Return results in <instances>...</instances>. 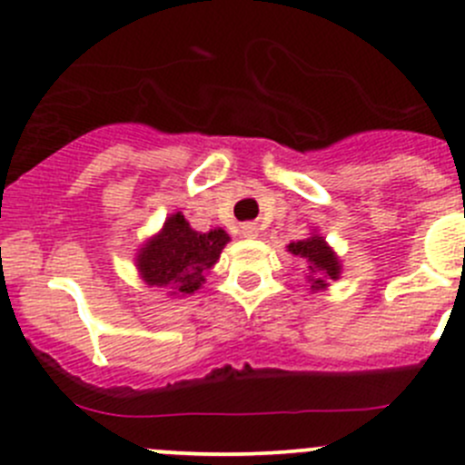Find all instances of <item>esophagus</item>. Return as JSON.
Returning <instances> with one entry per match:
<instances>
[{
	"instance_id": "obj_1",
	"label": "esophagus",
	"mask_w": 465,
	"mask_h": 465,
	"mask_svg": "<svg viewBox=\"0 0 465 465\" xmlns=\"http://www.w3.org/2000/svg\"><path fill=\"white\" fill-rule=\"evenodd\" d=\"M241 233H242V238H256L259 229H256V224L247 223V224H242V227H241Z\"/></svg>"
}]
</instances>
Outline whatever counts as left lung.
Segmentation results:
<instances>
[{
	"instance_id": "1",
	"label": "left lung",
	"mask_w": 465,
	"mask_h": 465,
	"mask_svg": "<svg viewBox=\"0 0 465 465\" xmlns=\"http://www.w3.org/2000/svg\"><path fill=\"white\" fill-rule=\"evenodd\" d=\"M288 252L302 261L306 267V279L311 283L312 292H320L331 285V281H337L341 276V261L337 252L332 250L317 229H312L311 236L303 241L290 242Z\"/></svg>"
}]
</instances>
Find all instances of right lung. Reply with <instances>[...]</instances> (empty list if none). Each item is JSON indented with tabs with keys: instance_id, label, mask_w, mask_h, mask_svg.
<instances>
[{
	"instance_id": "right-lung-1",
	"label": "right lung",
	"mask_w": 465,
	"mask_h": 465,
	"mask_svg": "<svg viewBox=\"0 0 465 465\" xmlns=\"http://www.w3.org/2000/svg\"><path fill=\"white\" fill-rule=\"evenodd\" d=\"M229 241V233L220 227L206 233L195 232L182 211H175L139 247L134 265L148 288H163L168 297H186L203 288L204 276Z\"/></svg>"
}]
</instances>
